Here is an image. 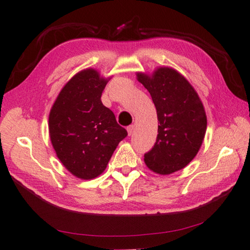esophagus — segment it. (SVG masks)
<instances>
[{"instance_id":"obj_1","label":"esophagus","mask_w":250,"mask_h":250,"mask_svg":"<svg viewBox=\"0 0 250 250\" xmlns=\"http://www.w3.org/2000/svg\"><path fill=\"white\" fill-rule=\"evenodd\" d=\"M126 131H128V134H129V135L133 134V132H134V125H129L128 128H126Z\"/></svg>"}]
</instances>
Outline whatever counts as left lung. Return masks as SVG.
<instances>
[{
  "mask_svg": "<svg viewBox=\"0 0 250 250\" xmlns=\"http://www.w3.org/2000/svg\"><path fill=\"white\" fill-rule=\"evenodd\" d=\"M147 89L158 118L154 147L144 155L147 167L158 174L183 169L197 155L207 129V117L197 92L180 72L159 67L151 75L136 73Z\"/></svg>",
  "mask_w": 250,
  "mask_h": 250,
  "instance_id": "left-lung-1",
  "label": "left lung"
}]
</instances>
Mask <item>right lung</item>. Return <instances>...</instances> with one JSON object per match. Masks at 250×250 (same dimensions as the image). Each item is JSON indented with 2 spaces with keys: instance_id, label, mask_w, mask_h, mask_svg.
I'll list each match as a JSON object with an SVG mask.
<instances>
[{
  "instance_id": "add662e5",
  "label": "right lung",
  "mask_w": 250,
  "mask_h": 250,
  "mask_svg": "<svg viewBox=\"0 0 250 250\" xmlns=\"http://www.w3.org/2000/svg\"><path fill=\"white\" fill-rule=\"evenodd\" d=\"M108 79L87 68L58 94L48 116V132L61 163L75 177L91 180L104 172L128 132L101 101Z\"/></svg>"
}]
</instances>
